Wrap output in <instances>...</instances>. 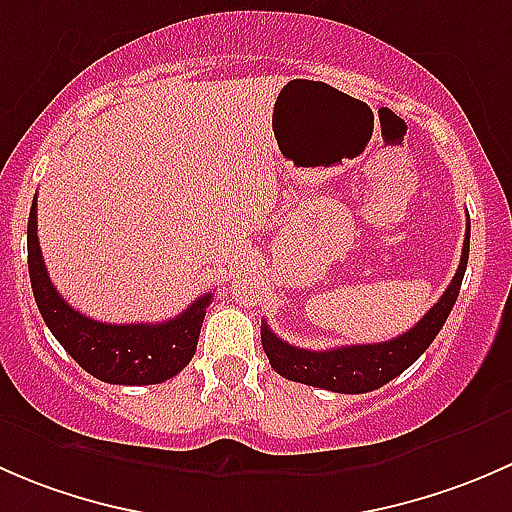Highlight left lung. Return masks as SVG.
<instances>
[{"mask_svg": "<svg viewBox=\"0 0 512 512\" xmlns=\"http://www.w3.org/2000/svg\"><path fill=\"white\" fill-rule=\"evenodd\" d=\"M468 247H471V220H468L466 240H463L461 265H458L451 285L441 294V299L423 314V319H418L416 327H411L409 332L391 339V342L354 344V347L312 352V349H299L282 342L265 324L262 327V349H265L272 369L289 381L337 391V394H366V391L389 384L431 347L436 334L446 324L458 292H461L463 275H466Z\"/></svg>", "mask_w": 512, "mask_h": 512, "instance_id": "obj_1", "label": "left lung"}]
</instances>
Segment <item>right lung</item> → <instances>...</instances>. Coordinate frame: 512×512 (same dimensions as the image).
<instances>
[{"instance_id":"add662e5","label":"right lung","mask_w":512,"mask_h":512,"mask_svg":"<svg viewBox=\"0 0 512 512\" xmlns=\"http://www.w3.org/2000/svg\"><path fill=\"white\" fill-rule=\"evenodd\" d=\"M29 277L36 307L56 342L74 356L81 369L106 384L143 386L173 379L193 359L198 347L205 307L213 294L195 299L183 314L158 324H106L84 317L64 302L49 280L39 235H36V198L27 225Z\"/></svg>"}]
</instances>
